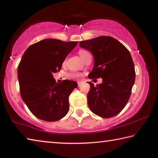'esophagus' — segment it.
I'll return each mask as SVG.
<instances>
[{"mask_svg": "<svg viewBox=\"0 0 158 158\" xmlns=\"http://www.w3.org/2000/svg\"><path fill=\"white\" fill-rule=\"evenodd\" d=\"M77 85H78V86L79 87L80 85H81V82H77Z\"/></svg>", "mask_w": 158, "mask_h": 158, "instance_id": "34e87169", "label": "esophagus"}]
</instances>
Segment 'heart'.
<instances>
[{
    "label": "heart",
    "mask_w": 158,
    "mask_h": 158,
    "mask_svg": "<svg viewBox=\"0 0 158 158\" xmlns=\"http://www.w3.org/2000/svg\"><path fill=\"white\" fill-rule=\"evenodd\" d=\"M79 53L80 57L82 58V60H84L88 56L90 55V53L86 50H80L79 52ZM68 75L69 77H70L71 78L80 79L82 77L83 74L81 73H69Z\"/></svg>",
    "instance_id": "heart-1"
}]
</instances>
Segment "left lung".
<instances>
[{
    "mask_svg": "<svg viewBox=\"0 0 158 158\" xmlns=\"http://www.w3.org/2000/svg\"><path fill=\"white\" fill-rule=\"evenodd\" d=\"M94 57V67L89 78H102L94 86L89 82L88 105L98 116L109 118L116 116L127 105L135 81V65L128 49L114 37L100 36L79 42Z\"/></svg>",
    "mask_w": 158,
    "mask_h": 158,
    "instance_id": "8db88e82",
    "label": "left lung"
}]
</instances>
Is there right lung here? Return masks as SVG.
<instances>
[{
  "label": "right lung",
  "mask_w": 158,
  "mask_h": 158,
  "mask_svg": "<svg viewBox=\"0 0 158 158\" xmlns=\"http://www.w3.org/2000/svg\"><path fill=\"white\" fill-rule=\"evenodd\" d=\"M78 42L46 39L31 45L18 65L20 94L31 112L45 121H56L68 114V98L75 81L57 83L53 77L61 69L68 53Z\"/></svg>",
  "instance_id": "right-lung-1"
}]
</instances>
